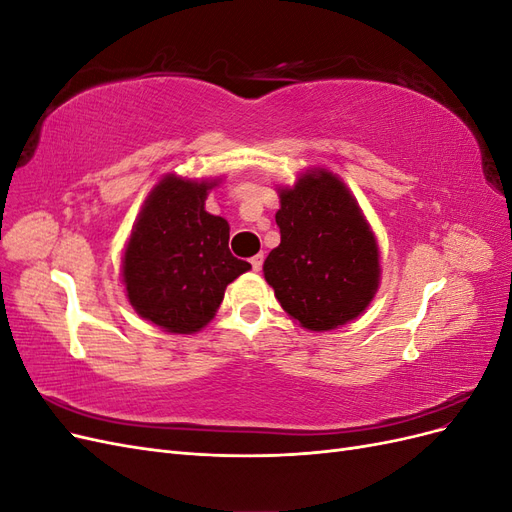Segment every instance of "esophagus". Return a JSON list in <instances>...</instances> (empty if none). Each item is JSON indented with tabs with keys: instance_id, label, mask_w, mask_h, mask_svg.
<instances>
[{
	"instance_id": "1",
	"label": "esophagus",
	"mask_w": 512,
	"mask_h": 512,
	"mask_svg": "<svg viewBox=\"0 0 512 512\" xmlns=\"http://www.w3.org/2000/svg\"><path fill=\"white\" fill-rule=\"evenodd\" d=\"M262 260H265V256H262V254H256L254 258H250L254 271H260V269H262Z\"/></svg>"
}]
</instances>
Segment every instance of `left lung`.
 <instances>
[{
    "instance_id": "1",
    "label": "left lung",
    "mask_w": 512,
    "mask_h": 512,
    "mask_svg": "<svg viewBox=\"0 0 512 512\" xmlns=\"http://www.w3.org/2000/svg\"><path fill=\"white\" fill-rule=\"evenodd\" d=\"M275 222L282 241L262 271L284 312L324 333L359 318L380 286V247L348 185L314 166L280 185Z\"/></svg>"
}]
</instances>
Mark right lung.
Instances as JSON below:
<instances>
[{"instance_id":"obj_1","label":"right lung","mask_w":512,"mask_h":512,"mask_svg":"<svg viewBox=\"0 0 512 512\" xmlns=\"http://www.w3.org/2000/svg\"><path fill=\"white\" fill-rule=\"evenodd\" d=\"M222 177L164 175L153 185L121 258V284L134 312L173 335L215 318L224 290L252 265L228 250L230 226L205 209Z\"/></svg>"}]
</instances>
